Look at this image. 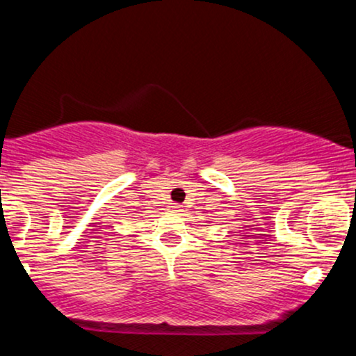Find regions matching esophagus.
Masks as SVG:
<instances>
[{"label": "esophagus", "mask_w": 356, "mask_h": 356, "mask_svg": "<svg viewBox=\"0 0 356 356\" xmlns=\"http://www.w3.org/2000/svg\"><path fill=\"white\" fill-rule=\"evenodd\" d=\"M170 207H172L174 211H181V206H179V204H172V206H170Z\"/></svg>", "instance_id": "obj_1"}]
</instances>
